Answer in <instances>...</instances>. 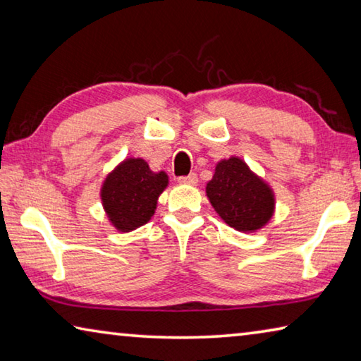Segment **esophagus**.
I'll use <instances>...</instances> for the list:
<instances>
[{
	"mask_svg": "<svg viewBox=\"0 0 361 361\" xmlns=\"http://www.w3.org/2000/svg\"><path fill=\"white\" fill-rule=\"evenodd\" d=\"M178 183H185V185H197V175L189 173L186 176H178Z\"/></svg>",
	"mask_w": 361,
	"mask_h": 361,
	"instance_id": "esophagus-1",
	"label": "esophagus"
}]
</instances>
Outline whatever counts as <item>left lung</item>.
<instances>
[{
    "label": "left lung",
    "instance_id": "left-lung-1",
    "mask_svg": "<svg viewBox=\"0 0 361 361\" xmlns=\"http://www.w3.org/2000/svg\"><path fill=\"white\" fill-rule=\"evenodd\" d=\"M213 209L231 228L253 232L274 213V194L239 157L221 161L207 185Z\"/></svg>",
    "mask_w": 361,
    "mask_h": 361
}]
</instances>
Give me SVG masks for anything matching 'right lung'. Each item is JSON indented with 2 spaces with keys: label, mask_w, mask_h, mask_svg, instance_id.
Wrapping results in <instances>:
<instances>
[{
  "label": "right lung",
  "mask_w": 361,
  "mask_h": 361,
  "mask_svg": "<svg viewBox=\"0 0 361 361\" xmlns=\"http://www.w3.org/2000/svg\"><path fill=\"white\" fill-rule=\"evenodd\" d=\"M167 183L166 172H151L143 159L122 162L106 176L102 188L103 207L114 228L129 232L148 223Z\"/></svg>",
  "instance_id": "1"
}]
</instances>
